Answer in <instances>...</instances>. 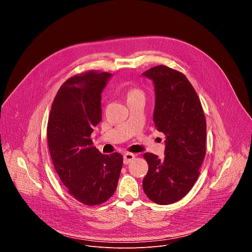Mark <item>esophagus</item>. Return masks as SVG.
Instances as JSON below:
<instances>
[{
	"label": "esophagus",
	"mask_w": 252,
	"mask_h": 252,
	"mask_svg": "<svg viewBox=\"0 0 252 252\" xmlns=\"http://www.w3.org/2000/svg\"><path fill=\"white\" fill-rule=\"evenodd\" d=\"M134 158H135V156L133 154H128V153L125 154L124 155V163L125 164L129 163L130 161H132L134 159Z\"/></svg>",
	"instance_id": "34e87169"
}]
</instances>
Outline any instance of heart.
<instances>
[{
    "instance_id": "b5f03b06",
    "label": "heart",
    "mask_w": 252,
    "mask_h": 252,
    "mask_svg": "<svg viewBox=\"0 0 252 252\" xmlns=\"http://www.w3.org/2000/svg\"><path fill=\"white\" fill-rule=\"evenodd\" d=\"M138 97L145 98V94H143V93L140 90H138V89H130L127 92V100L128 99H132V98H138Z\"/></svg>"
}]
</instances>
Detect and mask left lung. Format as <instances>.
I'll return each mask as SVG.
<instances>
[{
	"mask_svg": "<svg viewBox=\"0 0 252 252\" xmlns=\"http://www.w3.org/2000/svg\"><path fill=\"white\" fill-rule=\"evenodd\" d=\"M142 76L154 83V122L165 134L163 159L143 155L149 171L142 189L151 200L166 205L185 197L197 181L205 157L206 122L197 94L183 73L161 64Z\"/></svg>",
	"mask_w": 252,
	"mask_h": 252,
	"instance_id": "obj_1",
	"label": "left lung"
}]
</instances>
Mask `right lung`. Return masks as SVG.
<instances>
[{
  "label": "right lung",
  "mask_w": 252,
  "mask_h": 252,
  "mask_svg": "<svg viewBox=\"0 0 252 252\" xmlns=\"http://www.w3.org/2000/svg\"><path fill=\"white\" fill-rule=\"evenodd\" d=\"M112 78L91 70L66 80L57 93L48 122V145L55 169L67 191L97 205L116 191L123 156L102 155L91 134L101 121V93Z\"/></svg>",
  "instance_id": "right-lung-1"
}]
</instances>
